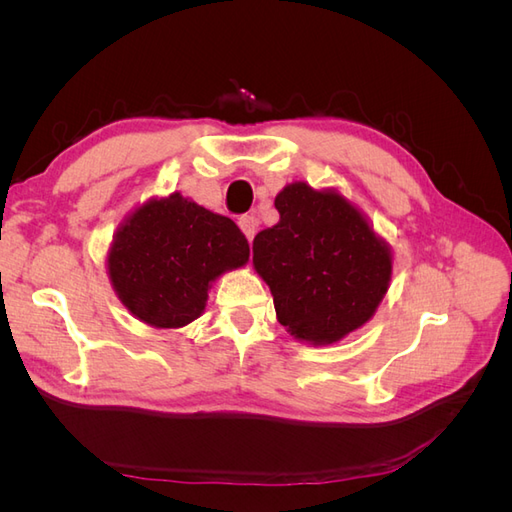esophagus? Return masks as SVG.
I'll return each instance as SVG.
<instances>
[{"mask_svg":"<svg viewBox=\"0 0 512 512\" xmlns=\"http://www.w3.org/2000/svg\"><path fill=\"white\" fill-rule=\"evenodd\" d=\"M256 226H258V222H256L254 215H241V218H239V228L243 230V235L247 237V241L254 239Z\"/></svg>","mask_w":512,"mask_h":512,"instance_id":"34e87169","label":"esophagus"}]
</instances>
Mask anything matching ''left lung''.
<instances>
[{
	"instance_id": "obj_1",
	"label": "left lung",
	"mask_w": 512,
	"mask_h": 512,
	"mask_svg": "<svg viewBox=\"0 0 512 512\" xmlns=\"http://www.w3.org/2000/svg\"><path fill=\"white\" fill-rule=\"evenodd\" d=\"M280 222L254 237V269L290 335L339 342L374 316L391 282V250L365 215L333 190L290 183L275 196Z\"/></svg>"
}]
</instances>
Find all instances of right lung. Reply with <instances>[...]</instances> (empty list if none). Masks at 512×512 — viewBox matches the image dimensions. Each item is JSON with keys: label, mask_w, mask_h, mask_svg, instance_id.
Segmentation results:
<instances>
[{"label": "right lung", "mask_w": 512, "mask_h": 512, "mask_svg": "<svg viewBox=\"0 0 512 512\" xmlns=\"http://www.w3.org/2000/svg\"><path fill=\"white\" fill-rule=\"evenodd\" d=\"M247 258L250 243L235 222L175 192L149 200L117 228L108 275L138 320L179 329L203 314L211 282Z\"/></svg>", "instance_id": "obj_1"}]
</instances>
